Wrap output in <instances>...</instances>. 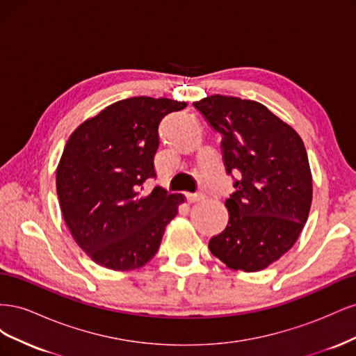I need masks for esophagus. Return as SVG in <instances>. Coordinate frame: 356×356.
<instances>
[{
    "mask_svg": "<svg viewBox=\"0 0 356 356\" xmlns=\"http://www.w3.org/2000/svg\"><path fill=\"white\" fill-rule=\"evenodd\" d=\"M186 197H187L188 203H195V202L202 199V196L199 195V193H188V195H186Z\"/></svg>",
    "mask_w": 356,
    "mask_h": 356,
    "instance_id": "34e87169",
    "label": "esophagus"
}]
</instances>
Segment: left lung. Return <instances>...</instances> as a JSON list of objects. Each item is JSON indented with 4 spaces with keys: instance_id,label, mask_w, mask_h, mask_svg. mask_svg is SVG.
Segmentation results:
<instances>
[{
    "instance_id": "1",
    "label": "left lung",
    "mask_w": 356,
    "mask_h": 356,
    "mask_svg": "<svg viewBox=\"0 0 356 356\" xmlns=\"http://www.w3.org/2000/svg\"><path fill=\"white\" fill-rule=\"evenodd\" d=\"M193 106L221 135L236 190L225 199L227 227L209 241V251L233 270H263L296 243L307 221L312 175L305 144L260 102L212 95Z\"/></svg>"
}]
</instances>
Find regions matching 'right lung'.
Returning a JSON list of instances; mask_svg holds the SVG:
<instances>
[{"label":"right lung","instance_id":"right-lung-1","mask_svg":"<svg viewBox=\"0 0 356 356\" xmlns=\"http://www.w3.org/2000/svg\"><path fill=\"white\" fill-rule=\"evenodd\" d=\"M186 102L135 96L81 123L63 148L56 170L60 211L75 242L95 263L134 270L159 251L182 195L144 182L156 178L159 124Z\"/></svg>","mask_w":356,"mask_h":356}]
</instances>
